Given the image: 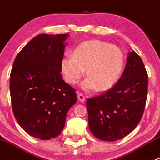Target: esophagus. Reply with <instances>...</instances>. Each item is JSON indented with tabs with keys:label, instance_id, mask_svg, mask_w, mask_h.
Instances as JSON below:
<instances>
[{
	"label": "esophagus",
	"instance_id": "obj_1",
	"mask_svg": "<svg viewBox=\"0 0 160 160\" xmlns=\"http://www.w3.org/2000/svg\"><path fill=\"white\" fill-rule=\"evenodd\" d=\"M77 98H78L79 101H80V102H84L85 101V97L83 96L82 93H78V95H77Z\"/></svg>",
	"mask_w": 160,
	"mask_h": 160
}]
</instances>
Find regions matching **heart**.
Segmentation results:
<instances>
[{"instance_id": "1", "label": "heart", "mask_w": 160, "mask_h": 160, "mask_svg": "<svg viewBox=\"0 0 160 160\" xmlns=\"http://www.w3.org/2000/svg\"><path fill=\"white\" fill-rule=\"evenodd\" d=\"M125 66V56L120 48L101 40H89L77 46L72 57L61 61L66 81L75 84L84 74L88 78L82 87L87 91L109 90L117 83Z\"/></svg>"}]
</instances>
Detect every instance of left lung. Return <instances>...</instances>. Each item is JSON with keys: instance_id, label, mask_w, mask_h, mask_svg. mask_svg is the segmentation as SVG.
<instances>
[{"instance_id": "obj_1", "label": "left lung", "mask_w": 160, "mask_h": 160, "mask_svg": "<svg viewBox=\"0 0 160 160\" xmlns=\"http://www.w3.org/2000/svg\"><path fill=\"white\" fill-rule=\"evenodd\" d=\"M147 92V72L140 56L132 51L117 83L102 94L87 100L91 133L108 142L128 135L142 117Z\"/></svg>"}]
</instances>
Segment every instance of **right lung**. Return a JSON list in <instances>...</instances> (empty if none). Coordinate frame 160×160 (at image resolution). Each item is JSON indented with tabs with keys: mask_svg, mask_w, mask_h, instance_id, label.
I'll return each mask as SVG.
<instances>
[{
	"mask_svg": "<svg viewBox=\"0 0 160 160\" xmlns=\"http://www.w3.org/2000/svg\"><path fill=\"white\" fill-rule=\"evenodd\" d=\"M68 34L37 35L16 56L10 76L12 110L28 135L49 140L61 133L76 90L60 72Z\"/></svg>",
	"mask_w": 160,
	"mask_h": 160,
	"instance_id": "right-lung-1",
	"label": "right lung"
}]
</instances>
